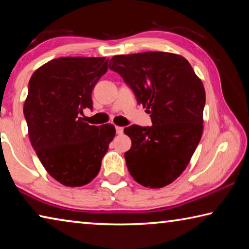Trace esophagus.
I'll use <instances>...</instances> for the list:
<instances>
[{
    "mask_svg": "<svg viewBox=\"0 0 249 249\" xmlns=\"http://www.w3.org/2000/svg\"><path fill=\"white\" fill-rule=\"evenodd\" d=\"M115 129H116V134L117 135H122V134H123V132H124V128L121 127V126H116Z\"/></svg>",
    "mask_w": 249,
    "mask_h": 249,
    "instance_id": "34e87169",
    "label": "esophagus"
}]
</instances>
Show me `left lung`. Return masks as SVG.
Wrapping results in <instances>:
<instances>
[{
	"label": "left lung",
	"instance_id": "obj_1",
	"mask_svg": "<svg viewBox=\"0 0 249 249\" xmlns=\"http://www.w3.org/2000/svg\"><path fill=\"white\" fill-rule=\"evenodd\" d=\"M108 67L124 79L153 123L124 129L132 141L124 155L130 176L151 189L170 184L187 168L201 140L203 83L187 59L171 53L119 54Z\"/></svg>",
	"mask_w": 249,
	"mask_h": 249
}]
</instances>
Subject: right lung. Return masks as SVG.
<instances>
[{"label": "right lung", "mask_w": 249, "mask_h": 249, "mask_svg": "<svg viewBox=\"0 0 249 249\" xmlns=\"http://www.w3.org/2000/svg\"><path fill=\"white\" fill-rule=\"evenodd\" d=\"M107 61L53 59L29 80L24 104L29 140L45 169L66 187H81L95 178L115 136L113 125H89L80 116L93 107L91 93L107 71Z\"/></svg>", "instance_id": "obj_1"}]
</instances>
